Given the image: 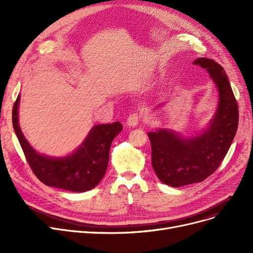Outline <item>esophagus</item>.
<instances>
[{
  "label": "esophagus",
  "instance_id": "obj_1",
  "mask_svg": "<svg viewBox=\"0 0 253 253\" xmlns=\"http://www.w3.org/2000/svg\"><path fill=\"white\" fill-rule=\"evenodd\" d=\"M141 121V115L138 112H134L129 115L128 119H127V123L129 126L134 127L136 126L139 122Z\"/></svg>",
  "mask_w": 253,
  "mask_h": 253
}]
</instances>
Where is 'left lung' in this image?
<instances>
[{"instance_id": "obj_1", "label": "left lung", "mask_w": 253, "mask_h": 253, "mask_svg": "<svg viewBox=\"0 0 253 253\" xmlns=\"http://www.w3.org/2000/svg\"><path fill=\"white\" fill-rule=\"evenodd\" d=\"M193 63L206 69L219 92L218 108L209 128L189 139L164 129L148 133L157 176L175 188L203 181L213 173L227 155L239 123L238 103L222 66L205 57Z\"/></svg>"}]
</instances>
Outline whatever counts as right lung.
<instances>
[{
    "mask_svg": "<svg viewBox=\"0 0 253 253\" xmlns=\"http://www.w3.org/2000/svg\"><path fill=\"white\" fill-rule=\"evenodd\" d=\"M19 95L13 105L12 123L34 174L44 184L71 192H86L100 182L109 163L113 139L121 132L120 122L93 127L89 135L73 155L61 159L38 154L23 136L18 125Z\"/></svg>",
    "mask_w": 253,
    "mask_h": 253,
    "instance_id": "obj_1",
    "label": "right lung"
}]
</instances>
